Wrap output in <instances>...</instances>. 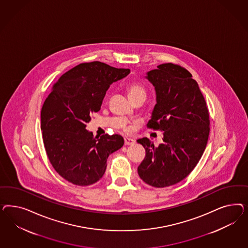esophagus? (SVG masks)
Segmentation results:
<instances>
[{
  "mask_svg": "<svg viewBox=\"0 0 248 248\" xmlns=\"http://www.w3.org/2000/svg\"><path fill=\"white\" fill-rule=\"evenodd\" d=\"M134 143H135V140H133L131 138H128V137L124 138V144L125 145H133Z\"/></svg>",
  "mask_w": 248,
  "mask_h": 248,
  "instance_id": "34e87169",
  "label": "esophagus"
}]
</instances>
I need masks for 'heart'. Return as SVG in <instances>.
<instances>
[{
    "label": "heart",
    "instance_id": "heart-1",
    "mask_svg": "<svg viewBox=\"0 0 248 248\" xmlns=\"http://www.w3.org/2000/svg\"><path fill=\"white\" fill-rule=\"evenodd\" d=\"M127 94L129 99H133V98L138 97V96H143L145 98L146 97V91L141 84L133 83H131L127 87ZM124 131L129 132V129L125 128Z\"/></svg>",
    "mask_w": 248,
    "mask_h": 248
}]
</instances>
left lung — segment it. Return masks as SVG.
<instances>
[{
	"instance_id": "left-lung-1",
	"label": "left lung",
	"mask_w": 248,
	"mask_h": 248,
	"mask_svg": "<svg viewBox=\"0 0 248 248\" xmlns=\"http://www.w3.org/2000/svg\"><path fill=\"white\" fill-rule=\"evenodd\" d=\"M147 79L156 92L147 128L164 132V143L155 146L148 138L137 140L145 149L137 172L151 186L166 187L184 180L202 157L210 132L209 111L186 68L163 63L148 72Z\"/></svg>"
}]
</instances>
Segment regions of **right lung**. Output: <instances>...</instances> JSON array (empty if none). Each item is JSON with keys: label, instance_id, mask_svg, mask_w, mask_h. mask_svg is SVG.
I'll use <instances>...</instances> for the list:
<instances>
[{"label": "right lung", "instance_id": "add662e5", "mask_svg": "<svg viewBox=\"0 0 248 248\" xmlns=\"http://www.w3.org/2000/svg\"><path fill=\"white\" fill-rule=\"evenodd\" d=\"M129 73L95 61L76 65L53 83L42 107L41 130L47 157L63 179L80 186L96 183L108 156L124 145L120 135L93 137L85 124L101 109L110 84Z\"/></svg>", "mask_w": 248, "mask_h": 248}]
</instances>
